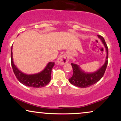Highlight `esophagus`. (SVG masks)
<instances>
[{
  "mask_svg": "<svg viewBox=\"0 0 121 121\" xmlns=\"http://www.w3.org/2000/svg\"><path fill=\"white\" fill-rule=\"evenodd\" d=\"M69 61V57L68 56L66 55H62L61 56H60L58 58L57 60V63L60 64L61 65H64L65 64L67 63Z\"/></svg>",
  "mask_w": 121,
  "mask_h": 121,
  "instance_id": "34e87169",
  "label": "esophagus"
}]
</instances>
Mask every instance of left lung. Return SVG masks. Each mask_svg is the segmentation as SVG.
<instances>
[{"label": "left lung", "mask_w": 121, "mask_h": 121, "mask_svg": "<svg viewBox=\"0 0 121 121\" xmlns=\"http://www.w3.org/2000/svg\"><path fill=\"white\" fill-rule=\"evenodd\" d=\"M97 36L104 44L106 49V57L105 63L98 70L94 72H85L78 65L72 63L71 64L73 68V76L69 79V81L70 84L75 86L81 87V88H85L91 86L99 81L103 77L105 73L108 62V48L104 37L100 35Z\"/></svg>", "instance_id": "left-lung-1"}]
</instances>
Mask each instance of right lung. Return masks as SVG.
I'll use <instances>...</instances> for the list:
<instances>
[{"label":"right lung","mask_w":121,"mask_h":121,"mask_svg":"<svg viewBox=\"0 0 121 121\" xmlns=\"http://www.w3.org/2000/svg\"><path fill=\"white\" fill-rule=\"evenodd\" d=\"M12 46L11 47V65L13 71L19 82L25 86L36 88L44 87L51 81V72L55 65V62H49L47 64L42 71L35 74H28L20 71L14 64L12 56Z\"/></svg>","instance_id":"obj_1"}]
</instances>
